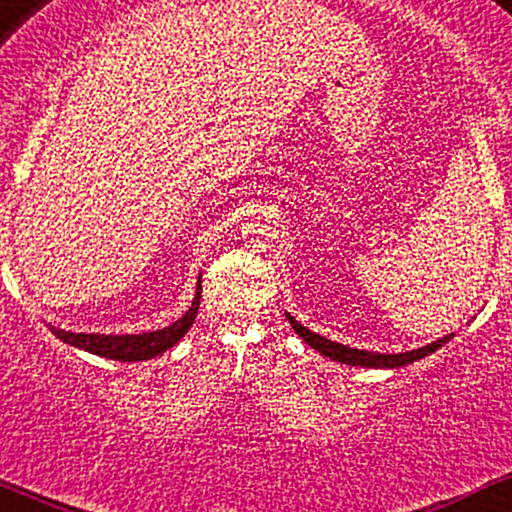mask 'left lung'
Masks as SVG:
<instances>
[{
    "label": "left lung",
    "instance_id": "1",
    "mask_svg": "<svg viewBox=\"0 0 512 512\" xmlns=\"http://www.w3.org/2000/svg\"><path fill=\"white\" fill-rule=\"evenodd\" d=\"M286 320L291 322V327L296 330L298 337H303V342H308L315 351H320L322 356L332 358V361H337V363H346V366H361V368H402V366H407V363H414V361H419V358L433 354V351H438L440 346L448 344L450 339L455 337V334H448V337L438 339V342L421 346V349L404 351V354H378V351L354 349V346H344V344L332 342V339L320 337L317 332L303 327L301 322H298L296 317H291L289 313H286Z\"/></svg>",
    "mask_w": 512,
    "mask_h": 512
}]
</instances>
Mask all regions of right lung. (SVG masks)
<instances>
[{"label":"right lung","mask_w":512,"mask_h":512,"mask_svg":"<svg viewBox=\"0 0 512 512\" xmlns=\"http://www.w3.org/2000/svg\"><path fill=\"white\" fill-rule=\"evenodd\" d=\"M199 298H202V274H199L195 301H192L190 310L175 320L173 325L163 327L156 332H142V334H86V332H67L60 327H52L50 332L60 337L64 344L84 349L88 354H96L103 358H113V361H149V358L161 356L163 351L173 349L175 344L185 337L187 330L195 322L199 310Z\"/></svg>","instance_id":"right-lung-1"}]
</instances>
